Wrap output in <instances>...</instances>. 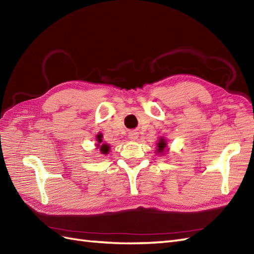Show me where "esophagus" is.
<instances>
[{"mask_svg":"<svg viewBox=\"0 0 254 254\" xmlns=\"http://www.w3.org/2000/svg\"><path fill=\"white\" fill-rule=\"evenodd\" d=\"M128 137L131 139H136V138H137V134H136L135 132H131L128 135Z\"/></svg>","mask_w":254,"mask_h":254,"instance_id":"34e87169","label":"esophagus"}]
</instances>
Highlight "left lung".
Returning a JSON list of instances; mask_svg holds the SVG:
<instances>
[{
  "instance_id": "1",
  "label": "left lung",
  "mask_w": 254,
  "mask_h": 254,
  "mask_svg": "<svg viewBox=\"0 0 254 254\" xmlns=\"http://www.w3.org/2000/svg\"><path fill=\"white\" fill-rule=\"evenodd\" d=\"M166 147V142L163 138H161L159 140V144H158V152H163L164 149Z\"/></svg>"
}]
</instances>
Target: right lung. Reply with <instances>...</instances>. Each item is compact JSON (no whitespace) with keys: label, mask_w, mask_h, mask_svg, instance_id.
<instances>
[{"label":"right lung","mask_w":254,"mask_h":254,"mask_svg":"<svg viewBox=\"0 0 254 254\" xmlns=\"http://www.w3.org/2000/svg\"><path fill=\"white\" fill-rule=\"evenodd\" d=\"M97 140H99V142H102V138L100 137V136H97ZM99 147H100V145H99ZM100 150L102 151V153L106 154V153H108L109 146H108V145H105V144H103V145L101 146V148H100Z\"/></svg>","instance_id":"1"}]
</instances>
